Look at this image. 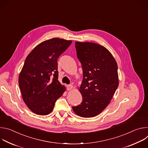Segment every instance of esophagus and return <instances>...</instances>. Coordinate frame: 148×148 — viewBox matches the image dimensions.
Segmentation results:
<instances>
[{"mask_svg":"<svg viewBox=\"0 0 148 148\" xmlns=\"http://www.w3.org/2000/svg\"><path fill=\"white\" fill-rule=\"evenodd\" d=\"M73 88V85H67V89L68 91L71 90Z\"/></svg>","mask_w":148,"mask_h":148,"instance_id":"esophagus-1","label":"esophagus"}]
</instances>
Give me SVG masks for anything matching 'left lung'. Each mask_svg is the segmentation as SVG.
<instances>
[{
  "mask_svg": "<svg viewBox=\"0 0 148 148\" xmlns=\"http://www.w3.org/2000/svg\"><path fill=\"white\" fill-rule=\"evenodd\" d=\"M75 44L83 71L79 89L82 101L73 110L81 117H94L108 106L118 87L117 63L110 51L101 45L78 41Z\"/></svg>",
  "mask_w": 148,
  "mask_h": 148,
  "instance_id": "obj_1",
  "label": "left lung"
}]
</instances>
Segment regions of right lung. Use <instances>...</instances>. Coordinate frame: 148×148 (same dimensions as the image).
<instances>
[{
    "label": "right lung",
    "mask_w": 148,
    "mask_h": 148,
    "mask_svg": "<svg viewBox=\"0 0 148 148\" xmlns=\"http://www.w3.org/2000/svg\"><path fill=\"white\" fill-rule=\"evenodd\" d=\"M71 40L53 38L41 42L26 57L18 77L23 99L34 114L46 115L66 91L58 80L57 59Z\"/></svg>",
    "instance_id": "obj_1"
}]
</instances>
